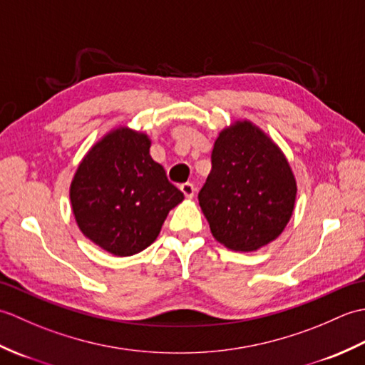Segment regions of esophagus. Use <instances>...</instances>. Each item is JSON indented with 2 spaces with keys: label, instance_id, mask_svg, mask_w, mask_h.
Segmentation results:
<instances>
[{
  "label": "esophagus",
  "instance_id": "esophagus-1",
  "mask_svg": "<svg viewBox=\"0 0 365 365\" xmlns=\"http://www.w3.org/2000/svg\"><path fill=\"white\" fill-rule=\"evenodd\" d=\"M180 190H182V192L185 195V197L191 199L192 196H195V185L190 183V182L182 183V185H180Z\"/></svg>",
  "mask_w": 365,
  "mask_h": 365
}]
</instances>
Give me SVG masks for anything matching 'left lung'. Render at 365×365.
<instances>
[{
    "mask_svg": "<svg viewBox=\"0 0 365 365\" xmlns=\"http://www.w3.org/2000/svg\"><path fill=\"white\" fill-rule=\"evenodd\" d=\"M199 205L213 237L232 251H257L290 221L297 180L282 150L250 120L216 138Z\"/></svg>",
    "mask_w": 365,
    "mask_h": 365,
    "instance_id": "1",
    "label": "left lung"
}]
</instances>
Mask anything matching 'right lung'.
I'll return each instance as SVG.
<instances>
[{
    "mask_svg": "<svg viewBox=\"0 0 365 365\" xmlns=\"http://www.w3.org/2000/svg\"><path fill=\"white\" fill-rule=\"evenodd\" d=\"M149 150L145 133L115 128L91 147L71 185L80 230L118 257L150 246L169 210L183 200Z\"/></svg>",
    "mask_w": 365,
    "mask_h": 365,
    "instance_id": "add662e5",
    "label": "right lung"
}]
</instances>
